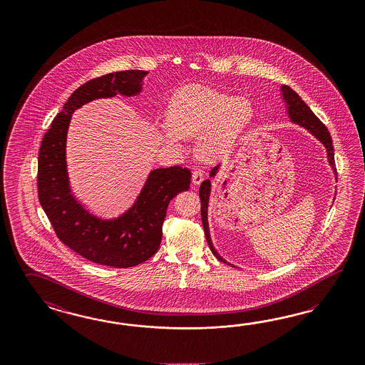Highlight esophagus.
<instances>
[{"mask_svg": "<svg viewBox=\"0 0 365 365\" xmlns=\"http://www.w3.org/2000/svg\"><path fill=\"white\" fill-rule=\"evenodd\" d=\"M204 180V173L201 170H195L193 175H192V182L193 185H200Z\"/></svg>", "mask_w": 365, "mask_h": 365, "instance_id": "obj_1", "label": "esophagus"}]
</instances>
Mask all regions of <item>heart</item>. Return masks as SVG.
I'll use <instances>...</instances> for the list:
<instances>
[{
  "label": "heart",
  "mask_w": 365,
  "mask_h": 365,
  "mask_svg": "<svg viewBox=\"0 0 365 365\" xmlns=\"http://www.w3.org/2000/svg\"><path fill=\"white\" fill-rule=\"evenodd\" d=\"M169 118L157 125L158 137L178 146L185 138L198 137V156L216 161L227 156L253 120L250 100L207 86L180 89L169 103Z\"/></svg>",
  "instance_id": "1"
}]
</instances>
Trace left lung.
<instances>
[{"label": "left lung", "mask_w": 365, "mask_h": 365, "mask_svg": "<svg viewBox=\"0 0 365 365\" xmlns=\"http://www.w3.org/2000/svg\"><path fill=\"white\" fill-rule=\"evenodd\" d=\"M280 94H282V101L285 104V110L287 115L289 117V121L292 124L302 126L304 129H307L311 135H314L327 149V158H328V164L334 172V180L337 181V172H336V167H334V149L332 145V137L329 135L327 126L324 125L323 123L314 115L311 108L305 104L300 98V96L296 93L293 89L289 86H282L280 89ZM220 167L221 165H216L210 170L209 178H215L219 173ZM210 189H212V184L210 180H204L201 182L200 187V200H201V221H202V227H204V232H205V237L208 241L209 248L212 250V253L222 262H227L224 260L217 250H215L213 244H212V239H210V233H209V224H208V205L209 197H210ZM228 265H232L230 262H227Z\"/></svg>", "instance_id": "8db88e82"}]
</instances>
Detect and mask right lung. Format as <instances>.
Wrapping results in <instances>:
<instances>
[{
  "label": "right lung",
  "mask_w": 365,
  "mask_h": 365,
  "mask_svg": "<svg viewBox=\"0 0 365 365\" xmlns=\"http://www.w3.org/2000/svg\"><path fill=\"white\" fill-rule=\"evenodd\" d=\"M145 71L105 74L76 89L54 117L38 153V200L58 239L85 259L106 267L128 268L156 253L170 200L189 189L187 168H157L149 172L132 207L112 219L89 212L74 197L66 167V135L74 110L97 98L143 92Z\"/></svg>",
  "instance_id": "right-lung-1"
}]
</instances>
